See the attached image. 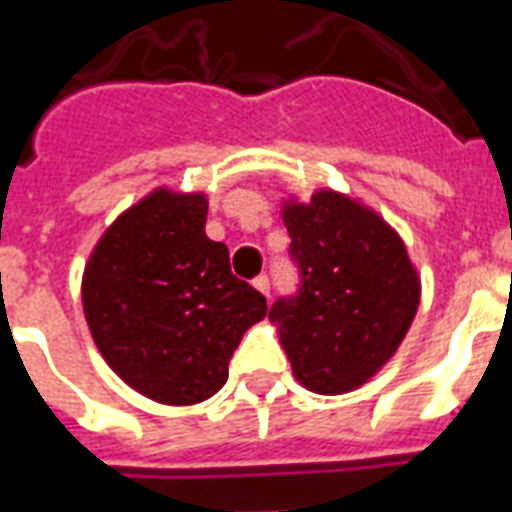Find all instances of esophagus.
I'll use <instances>...</instances> for the list:
<instances>
[{"mask_svg":"<svg viewBox=\"0 0 512 512\" xmlns=\"http://www.w3.org/2000/svg\"><path fill=\"white\" fill-rule=\"evenodd\" d=\"M252 284H255V290H260L265 298H268V292H271V282H268V276H265V273H260V276H257Z\"/></svg>","mask_w":512,"mask_h":512,"instance_id":"34e87169","label":"esophagus"}]
</instances>
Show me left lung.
Instances as JSON below:
<instances>
[{"mask_svg":"<svg viewBox=\"0 0 512 512\" xmlns=\"http://www.w3.org/2000/svg\"><path fill=\"white\" fill-rule=\"evenodd\" d=\"M298 295L279 298L292 373L317 395H346L376 376L400 349L421 298L419 273L397 230L360 201L317 190L308 204H282Z\"/></svg>","mask_w":512,"mask_h":512,"instance_id":"1","label":"left lung"}]
</instances>
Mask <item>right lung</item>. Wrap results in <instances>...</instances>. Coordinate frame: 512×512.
Instances as JSON below:
<instances>
[{"label": "right lung", "mask_w": 512, "mask_h": 512, "mask_svg": "<svg viewBox=\"0 0 512 512\" xmlns=\"http://www.w3.org/2000/svg\"><path fill=\"white\" fill-rule=\"evenodd\" d=\"M204 193L158 187L120 214L83 273L85 322L107 365L139 395L195 405L228 381L241 335L268 314L206 236Z\"/></svg>", "instance_id": "1"}]
</instances>
